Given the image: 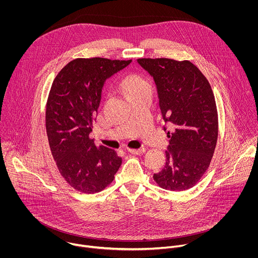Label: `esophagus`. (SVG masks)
Segmentation results:
<instances>
[{
	"instance_id": "obj_1",
	"label": "esophagus",
	"mask_w": 258,
	"mask_h": 258,
	"mask_svg": "<svg viewBox=\"0 0 258 258\" xmlns=\"http://www.w3.org/2000/svg\"><path fill=\"white\" fill-rule=\"evenodd\" d=\"M146 150L145 148H139V149H128V152L132 153V154H136V155H139V154H142L144 153Z\"/></svg>"
}]
</instances>
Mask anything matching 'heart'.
Returning <instances> with one entry per match:
<instances>
[{"label":"heart","mask_w":258,"mask_h":258,"mask_svg":"<svg viewBox=\"0 0 258 258\" xmlns=\"http://www.w3.org/2000/svg\"><path fill=\"white\" fill-rule=\"evenodd\" d=\"M121 85L128 98L139 94H146V93L152 94L151 84L146 79L138 75H132L125 78L122 81Z\"/></svg>","instance_id":"1"}]
</instances>
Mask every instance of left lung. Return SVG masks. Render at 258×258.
<instances>
[{
	"instance_id": "1",
	"label": "left lung",
	"mask_w": 258,
	"mask_h": 258,
	"mask_svg": "<svg viewBox=\"0 0 258 258\" xmlns=\"http://www.w3.org/2000/svg\"><path fill=\"white\" fill-rule=\"evenodd\" d=\"M137 62L153 78L162 117L171 128L165 165L153 178L165 190H188L207 170L216 146L218 119L211 87L190 61L142 58Z\"/></svg>"
}]
</instances>
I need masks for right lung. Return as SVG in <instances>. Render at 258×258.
Segmentation results:
<instances>
[{"mask_svg": "<svg viewBox=\"0 0 258 258\" xmlns=\"http://www.w3.org/2000/svg\"><path fill=\"white\" fill-rule=\"evenodd\" d=\"M132 60L75 59L55 78L46 110L52 155L65 180L76 190L94 194L111 183L122 159L90 138L106 80Z\"/></svg>", "mask_w": 258, "mask_h": 258, "instance_id": "obj_1", "label": "right lung"}]
</instances>
